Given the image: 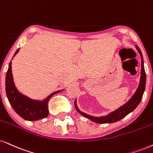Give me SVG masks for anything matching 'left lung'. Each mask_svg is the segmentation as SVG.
Listing matches in <instances>:
<instances>
[{
	"label": "left lung",
	"instance_id": "1",
	"mask_svg": "<svg viewBox=\"0 0 153 153\" xmlns=\"http://www.w3.org/2000/svg\"><path fill=\"white\" fill-rule=\"evenodd\" d=\"M136 49L138 51L141 56V76L140 80V83L138 85V88L136 90L135 93L132 95L131 98L130 99L126 104L123 105L120 107L118 109H117L115 111L112 112L108 115L105 116H101V117H94L91 116V115H88V114L82 113L78 108L76 104V100L75 101V107L76 108L77 111L78 112L80 115L82 116L87 117V118L90 119L91 120L93 121V122L97 123H101V124H104V123H115L117 121H119L123 117H125L126 115L133 111L134 110L137 108L140 102L143 98V93H144L145 89V84H146V75H145V68H144V62H143V54H142L140 49L136 45Z\"/></svg>",
	"mask_w": 153,
	"mask_h": 153
}]
</instances>
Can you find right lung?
<instances>
[{
  "mask_svg": "<svg viewBox=\"0 0 153 153\" xmlns=\"http://www.w3.org/2000/svg\"><path fill=\"white\" fill-rule=\"evenodd\" d=\"M19 49L16 51L13 57L18 53ZM11 64L10 61L5 78V92L10 105L18 115L26 120L34 121L46 117L49 113L48 102L50 98L61 91L53 92L42 101L29 98L20 93L16 88L13 78Z\"/></svg>",
  "mask_w": 153,
  "mask_h": 153,
  "instance_id": "1",
  "label": "right lung"
}]
</instances>
